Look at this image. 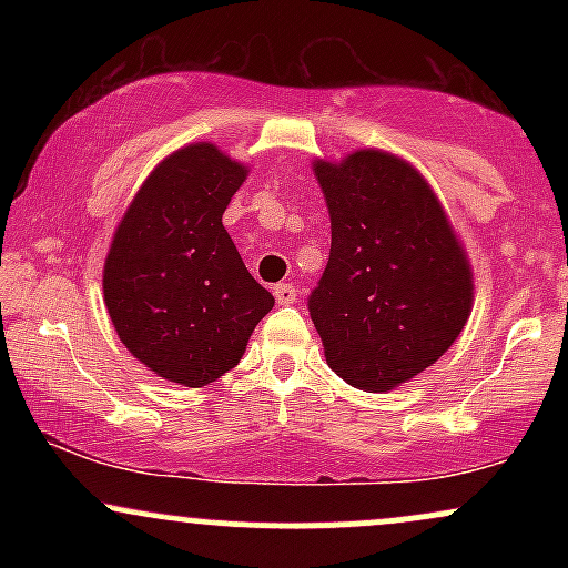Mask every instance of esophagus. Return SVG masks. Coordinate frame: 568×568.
Listing matches in <instances>:
<instances>
[{
  "mask_svg": "<svg viewBox=\"0 0 568 568\" xmlns=\"http://www.w3.org/2000/svg\"><path fill=\"white\" fill-rule=\"evenodd\" d=\"M275 298H277V304L280 306H291L293 302H296V296H298V291H296V285H291V283H280V285H275Z\"/></svg>",
  "mask_w": 568,
  "mask_h": 568,
  "instance_id": "34e87169",
  "label": "esophagus"
}]
</instances>
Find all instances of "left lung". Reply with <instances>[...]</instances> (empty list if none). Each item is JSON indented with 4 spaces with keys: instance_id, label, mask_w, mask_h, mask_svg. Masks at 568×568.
Listing matches in <instances>:
<instances>
[{
    "instance_id": "obj_1",
    "label": "left lung",
    "mask_w": 568,
    "mask_h": 568,
    "mask_svg": "<svg viewBox=\"0 0 568 568\" xmlns=\"http://www.w3.org/2000/svg\"><path fill=\"white\" fill-rule=\"evenodd\" d=\"M331 216V256L310 296L325 363L366 393L419 376L473 312V266L438 194L382 149L312 162Z\"/></svg>"
}]
</instances>
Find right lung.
Masks as SVG:
<instances>
[{
  "mask_svg": "<svg viewBox=\"0 0 568 568\" xmlns=\"http://www.w3.org/2000/svg\"><path fill=\"white\" fill-rule=\"evenodd\" d=\"M245 179L216 143H189L146 175L114 230L103 304L130 355L168 382H216L275 306L221 224Z\"/></svg>",
  "mask_w": 568,
  "mask_h": 568,
  "instance_id": "obj_1",
  "label": "right lung"
}]
</instances>
